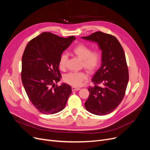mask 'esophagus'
<instances>
[{"label":"esophagus","mask_w":150,"mask_h":150,"mask_svg":"<svg viewBox=\"0 0 150 150\" xmlns=\"http://www.w3.org/2000/svg\"><path fill=\"white\" fill-rule=\"evenodd\" d=\"M80 88H76V87H74V86L71 87V90H72L73 91H79V90H80Z\"/></svg>","instance_id":"34e87169"}]
</instances>
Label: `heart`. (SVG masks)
<instances>
[{
    "label": "heart",
    "mask_w": 150,
    "mask_h": 150,
    "mask_svg": "<svg viewBox=\"0 0 150 150\" xmlns=\"http://www.w3.org/2000/svg\"><path fill=\"white\" fill-rule=\"evenodd\" d=\"M75 55L82 61L83 66L89 73H93L98 68L101 61V54L98 51H91V48L87 45L81 44L73 50ZM68 57L62 54L59 62V67L62 69L66 67ZM87 80V75L84 72H70L64 76V81L70 85L80 86L83 81Z\"/></svg>",
    "instance_id": "heart-1"
}]
</instances>
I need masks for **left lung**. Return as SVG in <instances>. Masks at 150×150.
<instances>
[{
	"label": "left lung",
	"instance_id": "left-lung-1",
	"mask_svg": "<svg viewBox=\"0 0 150 150\" xmlns=\"http://www.w3.org/2000/svg\"><path fill=\"white\" fill-rule=\"evenodd\" d=\"M81 38L96 43L102 51L101 66L92 79L94 86L88 88L84 107L94 115L109 114L121 102L129 81L125 52L115 37L100 31Z\"/></svg>",
	"mask_w": 150,
	"mask_h": 150
}]
</instances>
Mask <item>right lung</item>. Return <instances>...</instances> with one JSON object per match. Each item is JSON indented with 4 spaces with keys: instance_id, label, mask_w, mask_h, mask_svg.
<instances>
[{
    "instance_id": "1",
    "label": "right lung",
    "mask_w": 150,
    "mask_h": 150,
    "mask_svg": "<svg viewBox=\"0 0 150 150\" xmlns=\"http://www.w3.org/2000/svg\"><path fill=\"white\" fill-rule=\"evenodd\" d=\"M75 37L43 32L31 40L22 57L21 80L29 100L39 112L52 115L62 110L71 93L66 83L60 86V57ZM59 77H58V76Z\"/></svg>"
}]
</instances>
